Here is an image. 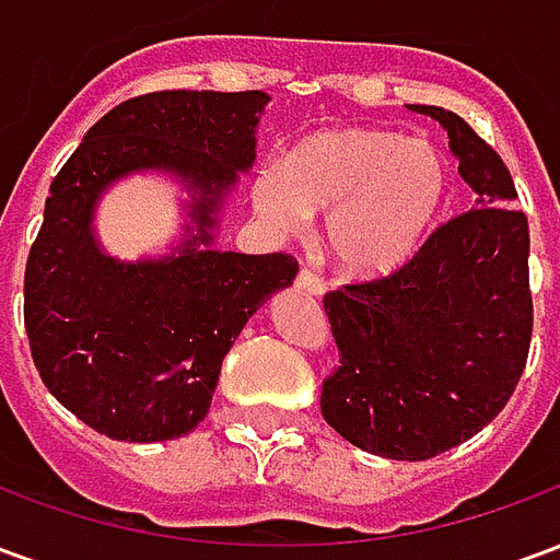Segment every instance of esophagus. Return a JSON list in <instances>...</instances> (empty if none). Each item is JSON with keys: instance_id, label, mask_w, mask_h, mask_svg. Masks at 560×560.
Returning <instances> with one entry per match:
<instances>
[{"instance_id": "34e87169", "label": "esophagus", "mask_w": 560, "mask_h": 560, "mask_svg": "<svg viewBox=\"0 0 560 560\" xmlns=\"http://www.w3.org/2000/svg\"><path fill=\"white\" fill-rule=\"evenodd\" d=\"M296 288L305 293H312V296H320V293L327 291V281L320 279L315 269L303 267L300 269V276H296Z\"/></svg>"}]
</instances>
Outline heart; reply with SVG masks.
<instances>
[{"label":"heart","mask_w":560,"mask_h":560,"mask_svg":"<svg viewBox=\"0 0 560 560\" xmlns=\"http://www.w3.org/2000/svg\"><path fill=\"white\" fill-rule=\"evenodd\" d=\"M453 167L429 140L393 128L315 131L281 164L255 173L252 200L284 233L327 215V248L348 272L377 276L411 260L444 215Z\"/></svg>","instance_id":"b5f03b06"}]
</instances>
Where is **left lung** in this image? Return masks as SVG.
Here are the masks:
<instances>
[{
    "label": "left lung",
    "mask_w": 560,
    "mask_h": 560,
    "mask_svg": "<svg viewBox=\"0 0 560 560\" xmlns=\"http://www.w3.org/2000/svg\"><path fill=\"white\" fill-rule=\"evenodd\" d=\"M450 135L477 203L429 233L387 276L324 296L339 365L320 411L365 453L422 462L468 441L504 411L534 329L528 215L501 155L444 107L411 104Z\"/></svg>",
    "instance_id": "obj_1"
}]
</instances>
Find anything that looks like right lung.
<instances>
[{"label": "right lung", "mask_w": 560, "mask_h": 560, "mask_svg": "<svg viewBox=\"0 0 560 560\" xmlns=\"http://www.w3.org/2000/svg\"><path fill=\"white\" fill-rule=\"evenodd\" d=\"M264 92L164 90L116 104L50 183L23 276V324L44 387L114 441L183 438L203 420L245 320L300 264L284 252H212L221 195L255 161ZM140 166L201 191L198 236L179 258L116 265L91 240V207Z\"/></svg>", "instance_id": "right-lung-1"}]
</instances>
